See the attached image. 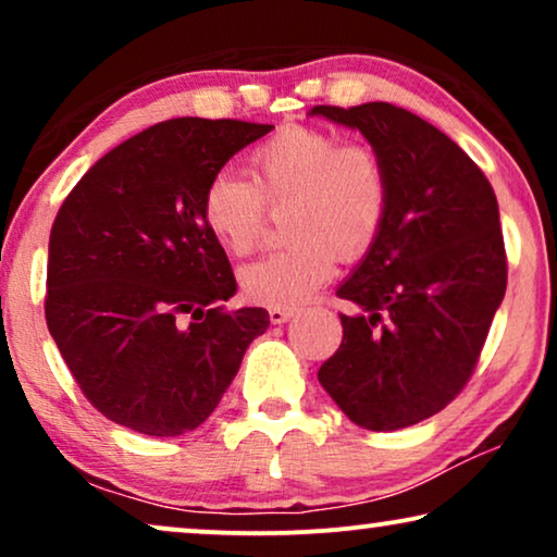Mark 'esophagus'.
<instances>
[{
	"mask_svg": "<svg viewBox=\"0 0 557 557\" xmlns=\"http://www.w3.org/2000/svg\"><path fill=\"white\" fill-rule=\"evenodd\" d=\"M269 317H271V322H273V324H284V322H288V319L294 317V309L271 307V309H269Z\"/></svg>",
	"mask_w": 557,
	"mask_h": 557,
	"instance_id": "34e87169",
	"label": "esophagus"
}]
</instances>
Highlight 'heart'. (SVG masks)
<instances>
[{"instance_id":"b5f03b06","label":"heart","mask_w":557,"mask_h":557,"mask_svg":"<svg viewBox=\"0 0 557 557\" xmlns=\"http://www.w3.org/2000/svg\"><path fill=\"white\" fill-rule=\"evenodd\" d=\"M248 174H212L200 210L212 238L246 256L261 243L269 210L288 208L292 246L238 273L243 296L265 307H296L330 281L337 256L355 261L368 253L391 208L383 157L324 128H281L250 151Z\"/></svg>"}]
</instances>
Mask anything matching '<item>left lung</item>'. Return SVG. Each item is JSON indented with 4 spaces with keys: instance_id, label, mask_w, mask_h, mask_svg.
<instances>
[{
    "instance_id": "1",
    "label": "left lung",
    "mask_w": 557,
    "mask_h": 557,
    "mask_svg": "<svg viewBox=\"0 0 557 557\" xmlns=\"http://www.w3.org/2000/svg\"><path fill=\"white\" fill-rule=\"evenodd\" d=\"M311 113L360 128L391 182L383 231L337 292L360 314H339L342 345L319 383L362 429H406L467 387L505 299L497 197L459 144L400 106Z\"/></svg>"
}]
</instances>
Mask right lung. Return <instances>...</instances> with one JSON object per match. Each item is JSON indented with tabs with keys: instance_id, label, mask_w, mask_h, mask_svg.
Instances as JSON below:
<instances>
[{
	"instance_id": "1",
	"label": "right lung",
	"mask_w": 557,
	"mask_h": 557,
	"mask_svg": "<svg viewBox=\"0 0 557 557\" xmlns=\"http://www.w3.org/2000/svg\"><path fill=\"white\" fill-rule=\"evenodd\" d=\"M271 124L182 116L83 174L50 231L45 319L90 406L147 436L195 431L269 311L227 309L235 276L202 220L212 174Z\"/></svg>"
}]
</instances>
